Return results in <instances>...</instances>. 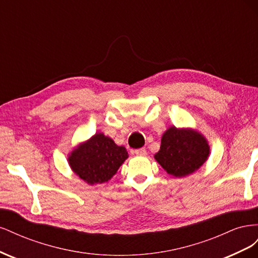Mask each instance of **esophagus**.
<instances>
[{
  "instance_id": "1",
  "label": "esophagus",
  "mask_w": 258,
  "mask_h": 258,
  "mask_svg": "<svg viewBox=\"0 0 258 258\" xmlns=\"http://www.w3.org/2000/svg\"><path fill=\"white\" fill-rule=\"evenodd\" d=\"M135 154L137 156H146L147 152H146L145 148H138V150L135 151Z\"/></svg>"
}]
</instances>
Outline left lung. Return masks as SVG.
<instances>
[{
    "label": "left lung",
    "mask_w": 258,
    "mask_h": 258,
    "mask_svg": "<svg viewBox=\"0 0 258 258\" xmlns=\"http://www.w3.org/2000/svg\"><path fill=\"white\" fill-rule=\"evenodd\" d=\"M210 146L206 138L194 129H167L155 159L170 175L183 177L197 171L207 161Z\"/></svg>",
    "instance_id": "left-lung-1"
}]
</instances>
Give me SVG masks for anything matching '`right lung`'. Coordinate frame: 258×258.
I'll list each match as a JSON object with an SVG mask.
<instances>
[{
	"label": "right lung",
	"mask_w": 258,
	"mask_h": 258,
	"mask_svg": "<svg viewBox=\"0 0 258 258\" xmlns=\"http://www.w3.org/2000/svg\"><path fill=\"white\" fill-rule=\"evenodd\" d=\"M128 158L123 146L116 145L111 138L96 134L80 144L69 155L73 172L90 185L107 182Z\"/></svg>",
	"instance_id": "1"
}]
</instances>
